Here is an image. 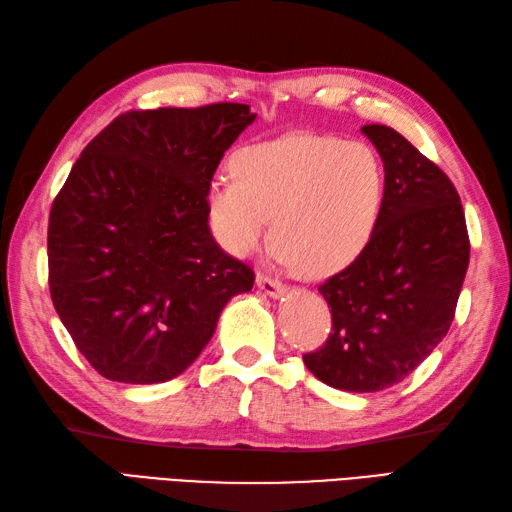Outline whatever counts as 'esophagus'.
<instances>
[{"mask_svg": "<svg viewBox=\"0 0 512 512\" xmlns=\"http://www.w3.org/2000/svg\"><path fill=\"white\" fill-rule=\"evenodd\" d=\"M256 284H258V289L263 291L265 295H269V297H280L286 291V286L280 280H273V278L265 276V273H258Z\"/></svg>", "mask_w": 512, "mask_h": 512, "instance_id": "34e87169", "label": "esophagus"}]
</instances>
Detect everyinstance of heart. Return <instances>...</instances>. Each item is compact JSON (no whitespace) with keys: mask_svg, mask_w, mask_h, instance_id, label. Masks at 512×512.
<instances>
[{"mask_svg":"<svg viewBox=\"0 0 512 512\" xmlns=\"http://www.w3.org/2000/svg\"><path fill=\"white\" fill-rule=\"evenodd\" d=\"M232 180L215 178L206 210L219 243L245 258L273 236L284 263L328 276L365 252L386 202V167L365 141L289 134L243 147Z\"/></svg>","mask_w":512,"mask_h":512,"instance_id":"heart-1","label":"heart"}]
</instances>
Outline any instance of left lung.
<instances>
[{
	"mask_svg": "<svg viewBox=\"0 0 512 512\" xmlns=\"http://www.w3.org/2000/svg\"><path fill=\"white\" fill-rule=\"evenodd\" d=\"M386 167V202L371 243L319 286L332 332L304 365L328 386L376 393L426 360L454 321L469 234L452 180L389 126H363Z\"/></svg>",
	"mask_w": 512,
	"mask_h": 512,
	"instance_id": "8db88e82",
	"label": "left lung"
}]
</instances>
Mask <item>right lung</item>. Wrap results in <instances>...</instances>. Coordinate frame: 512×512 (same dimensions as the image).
<instances>
[{
    "label": "right lung",
    "instance_id": "add662e5",
    "mask_svg": "<svg viewBox=\"0 0 512 512\" xmlns=\"http://www.w3.org/2000/svg\"><path fill=\"white\" fill-rule=\"evenodd\" d=\"M247 104L130 110L84 147L47 228L49 293L104 378L156 384L191 367L254 271L217 245L206 191L252 126Z\"/></svg>",
    "mask_w": 512,
    "mask_h": 512
}]
</instances>
